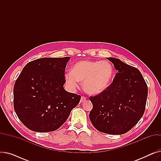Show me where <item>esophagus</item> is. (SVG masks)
Returning a JSON list of instances; mask_svg holds the SVG:
<instances>
[{
	"instance_id": "esophagus-1",
	"label": "esophagus",
	"mask_w": 161,
	"mask_h": 161,
	"mask_svg": "<svg viewBox=\"0 0 161 161\" xmlns=\"http://www.w3.org/2000/svg\"><path fill=\"white\" fill-rule=\"evenodd\" d=\"M86 97H83V96H82V97H81V100H80V102H81V103H83L84 101H86Z\"/></svg>"
}]
</instances>
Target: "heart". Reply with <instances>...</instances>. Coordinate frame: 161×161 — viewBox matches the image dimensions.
Returning a JSON list of instances; mask_svg holds the SVG:
<instances>
[{"label": "heart", "instance_id": "b5f03b06", "mask_svg": "<svg viewBox=\"0 0 161 161\" xmlns=\"http://www.w3.org/2000/svg\"><path fill=\"white\" fill-rule=\"evenodd\" d=\"M114 76V69L108 61H81L75 63L72 72L65 74L66 83L71 89L79 86L83 81V87L87 93L97 95L105 91L110 86Z\"/></svg>", "mask_w": 161, "mask_h": 161}]
</instances>
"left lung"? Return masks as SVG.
<instances>
[{"instance_id":"left-lung-1","label":"left lung","mask_w":161,"mask_h":161,"mask_svg":"<svg viewBox=\"0 0 161 161\" xmlns=\"http://www.w3.org/2000/svg\"><path fill=\"white\" fill-rule=\"evenodd\" d=\"M117 70L108 88L90 97L89 119L98 131L123 134L137 124L144 113L147 86L140 70L116 58H107Z\"/></svg>"}]
</instances>
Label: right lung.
Segmentation results:
<instances>
[{"label": "right lung", "mask_w": 161, "mask_h": 161, "mask_svg": "<svg viewBox=\"0 0 161 161\" xmlns=\"http://www.w3.org/2000/svg\"><path fill=\"white\" fill-rule=\"evenodd\" d=\"M70 57L41 58L23 69L14 87V108L29 129L54 131L62 126L81 97L67 92L65 68Z\"/></svg>", "instance_id": "add662e5"}]
</instances>
